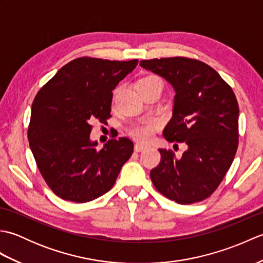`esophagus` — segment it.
Instances as JSON below:
<instances>
[{
    "label": "esophagus",
    "mask_w": 263,
    "mask_h": 263,
    "mask_svg": "<svg viewBox=\"0 0 263 263\" xmlns=\"http://www.w3.org/2000/svg\"><path fill=\"white\" fill-rule=\"evenodd\" d=\"M147 148V146L146 144H143V143H136L135 144V150L137 153H140V152H142L143 149H146Z\"/></svg>",
    "instance_id": "34e87169"
}]
</instances>
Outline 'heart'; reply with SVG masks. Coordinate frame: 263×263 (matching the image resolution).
Here are the masks:
<instances>
[{"label":"heart","instance_id":"obj_1","mask_svg":"<svg viewBox=\"0 0 263 263\" xmlns=\"http://www.w3.org/2000/svg\"><path fill=\"white\" fill-rule=\"evenodd\" d=\"M152 80H158V79L153 76H146V77L140 78L137 83L148 82ZM156 128H157V123L154 121H148V122L141 123V124L132 125L130 128H128V133H130L131 137L137 139L139 141H148L154 137Z\"/></svg>","mask_w":263,"mask_h":263}]
</instances>
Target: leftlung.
Instances as JSON below:
<instances>
[{"label":"left lung","mask_w":263,"mask_h":263,"mask_svg":"<svg viewBox=\"0 0 263 263\" xmlns=\"http://www.w3.org/2000/svg\"><path fill=\"white\" fill-rule=\"evenodd\" d=\"M143 69L163 77L175 90L173 117L164 128L170 142H183L177 158L159 149L160 163L150 172L157 191L180 204L200 202L216 191L238 146V104L233 89L201 61L189 58L143 60Z\"/></svg>","instance_id":"left-lung-1"}]
</instances>
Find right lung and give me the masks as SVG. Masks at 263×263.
Masks as SVG:
<instances>
[{"instance_id": "obj_1", "label": "right lung", "mask_w": 263, "mask_h": 263, "mask_svg": "<svg viewBox=\"0 0 263 263\" xmlns=\"http://www.w3.org/2000/svg\"><path fill=\"white\" fill-rule=\"evenodd\" d=\"M138 60L79 58L61 68L36 95L28 140L44 180L61 199L83 203L113 187L133 153L127 138L103 149L90 141L91 122L110 117L113 91Z\"/></svg>"}]
</instances>
